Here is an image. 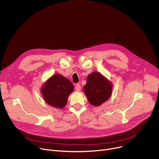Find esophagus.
Listing matches in <instances>:
<instances>
[{"label": "esophagus", "mask_w": 159, "mask_h": 159, "mask_svg": "<svg viewBox=\"0 0 159 159\" xmlns=\"http://www.w3.org/2000/svg\"><path fill=\"white\" fill-rule=\"evenodd\" d=\"M75 89L76 91H77V92L80 91V90H81V86H80V85L79 84H77L75 85Z\"/></svg>", "instance_id": "obj_1"}]
</instances>
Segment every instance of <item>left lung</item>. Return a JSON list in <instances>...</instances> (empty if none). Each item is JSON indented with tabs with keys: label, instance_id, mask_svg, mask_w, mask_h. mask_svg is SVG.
<instances>
[{
	"label": "left lung",
	"instance_id": "8db88e82",
	"mask_svg": "<svg viewBox=\"0 0 159 159\" xmlns=\"http://www.w3.org/2000/svg\"><path fill=\"white\" fill-rule=\"evenodd\" d=\"M112 91V83L101 73L93 72L88 75L84 93L90 104L101 106L109 99Z\"/></svg>",
	"mask_w": 159,
	"mask_h": 159
}]
</instances>
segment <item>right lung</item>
<instances>
[{"mask_svg": "<svg viewBox=\"0 0 159 159\" xmlns=\"http://www.w3.org/2000/svg\"><path fill=\"white\" fill-rule=\"evenodd\" d=\"M72 83L63 75L58 74L50 77L41 88V93L44 101L50 106L63 108L69 95L73 92Z\"/></svg>", "mask_w": 159, "mask_h": 159, "instance_id": "obj_1", "label": "right lung"}]
</instances>
